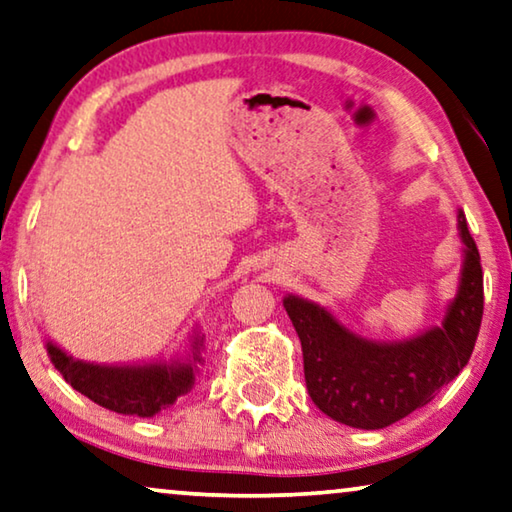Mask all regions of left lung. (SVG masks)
Returning a JSON list of instances; mask_svg holds the SVG:
<instances>
[{"instance_id": "left-lung-1", "label": "left lung", "mask_w": 512, "mask_h": 512, "mask_svg": "<svg viewBox=\"0 0 512 512\" xmlns=\"http://www.w3.org/2000/svg\"><path fill=\"white\" fill-rule=\"evenodd\" d=\"M457 232L462 241L457 292L446 303L441 324L414 338H365L326 305L299 294L282 296L301 340L305 386L333 421L381 430L430 402L469 363L483 319V269L462 209H457Z\"/></svg>"}]
</instances>
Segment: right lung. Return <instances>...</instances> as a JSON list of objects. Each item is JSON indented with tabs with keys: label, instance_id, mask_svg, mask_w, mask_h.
Returning <instances> with one entry per match:
<instances>
[{
	"label": "right lung",
	"instance_id": "right-lung-1",
	"mask_svg": "<svg viewBox=\"0 0 512 512\" xmlns=\"http://www.w3.org/2000/svg\"><path fill=\"white\" fill-rule=\"evenodd\" d=\"M45 349L59 375L75 391L117 414L140 418H154L193 391L200 365H204V333L197 324L188 333V347L172 358L94 363L68 354L55 340L45 342Z\"/></svg>",
	"mask_w": 512,
	"mask_h": 512
}]
</instances>
